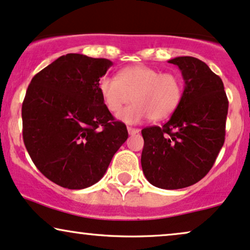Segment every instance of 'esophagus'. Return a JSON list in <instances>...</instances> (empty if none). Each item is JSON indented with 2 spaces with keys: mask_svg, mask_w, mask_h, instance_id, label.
I'll return each instance as SVG.
<instances>
[{
  "mask_svg": "<svg viewBox=\"0 0 250 250\" xmlns=\"http://www.w3.org/2000/svg\"><path fill=\"white\" fill-rule=\"evenodd\" d=\"M127 131H128V134L130 135H134L137 133H139V128H134V127H127Z\"/></svg>",
  "mask_w": 250,
  "mask_h": 250,
  "instance_id": "obj_1",
  "label": "esophagus"
}]
</instances>
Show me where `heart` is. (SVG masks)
<instances>
[{
    "instance_id": "obj_1",
    "label": "heart",
    "mask_w": 250,
    "mask_h": 250,
    "mask_svg": "<svg viewBox=\"0 0 250 250\" xmlns=\"http://www.w3.org/2000/svg\"><path fill=\"white\" fill-rule=\"evenodd\" d=\"M98 91L111 112L119 111L132 100L133 104L120 111L117 118L126 124H139L147 117L161 120L170 116L180 104L183 85L176 74L134 64L123 68L117 78L102 76Z\"/></svg>"
}]
</instances>
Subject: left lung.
<instances>
[{
	"mask_svg": "<svg viewBox=\"0 0 250 250\" xmlns=\"http://www.w3.org/2000/svg\"><path fill=\"white\" fill-rule=\"evenodd\" d=\"M168 62L180 68L186 85L170 119L141 131V167L154 187L176 190L210 171L225 141L229 101L221 79L205 62L192 57Z\"/></svg>",
	"mask_w": 250,
	"mask_h": 250,
	"instance_id": "left-lung-1",
	"label": "left lung"
}]
</instances>
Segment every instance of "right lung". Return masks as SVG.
<instances>
[{
	"label": "right lung",
	"instance_id": "add662e5",
	"mask_svg": "<svg viewBox=\"0 0 250 250\" xmlns=\"http://www.w3.org/2000/svg\"><path fill=\"white\" fill-rule=\"evenodd\" d=\"M107 59L69 53L31 80L21 105L23 140L44 176L80 190L97 183L127 139L98 91Z\"/></svg>",
	"mask_w": 250,
	"mask_h": 250
}]
</instances>
